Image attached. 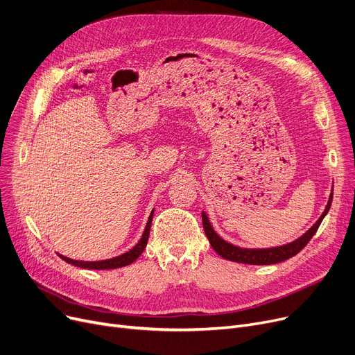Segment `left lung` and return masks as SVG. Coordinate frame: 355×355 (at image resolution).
<instances>
[{
	"mask_svg": "<svg viewBox=\"0 0 355 355\" xmlns=\"http://www.w3.org/2000/svg\"><path fill=\"white\" fill-rule=\"evenodd\" d=\"M332 195L334 193L331 192L329 200H328V204L325 207V211L322 212V215L319 216L318 221L305 234H303L302 237H299L297 240H295L289 244L280 245V247H273V248H241V247H237V245H232V244L227 243L225 240H223L214 231L205 212H202V224H204V230H205V234H207V237L209 240V244L223 259L230 260V261H235V263L256 264V266L276 264V263L284 261V260H288V259L296 256L297 252L311 241V239L318 231L320 223H322V219L325 218V215L328 214V211L331 208Z\"/></svg>",
	"mask_w": 355,
	"mask_h": 355,
	"instance_id": "1",
	"label": "left lung"
}]
</instances>
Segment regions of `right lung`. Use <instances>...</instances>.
I'll list each match as a JSON object with an SVG mask.
<instances>
[{"instance_id":"1","label":"right lung","mask_w":355,"mask_h":355,"mask_svg":"<svg viewBox=\"0 0 355 355\" xmlns=\"http://www.w3.org/2000/svg\"><path fill=\"white\" fill-rule=\"evenodd\" d=\"M153 214H155V209L151 211V214L148 216V221H147V225L144 228V232L141 235L140 241L136 245H134L130 251L124 252V254H121V256H116V257L108 259V260H101V261H79V260L64 257L62 254H59V257L62 260H64L66 263L73 264L76 267H82V268H89V270H110V268H118V267L128 266V264H131L132 261H136L140 257V254L144 251V248L147 245L148 235H150V228H151V219H153Z\"/></svg>"}]
</instances>
